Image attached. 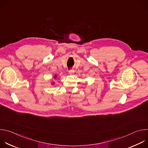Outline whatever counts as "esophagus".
Masks as SVG:
<instances>
[{
	"mask_svg": "<svg viewBox=\"0 0 148 148\" xmlns=\"http://www.w3.org/2000/svg\"><path fill=\"white\" fill-rule=\"evenodd\" d=\"M69 73L70 75H73L74 73V70H69Z\"/></svg>",
	"mask_w": 148,
	"mask_h": 148,
	"instance_id": "esophagus-1",
	"label": "esophagus"
}]
</instances>
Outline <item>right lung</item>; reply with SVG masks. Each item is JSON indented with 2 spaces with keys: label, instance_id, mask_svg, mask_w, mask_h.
<instances>
[{
  "label": "right lung",
  "instance_id": "add662e5",
  "mask_svg": "<svg viewBox=\"0 0 148 148\" xmlns=\"http://www.w3.org/2000/svg\"><path fill=\"white\" fill-rule=\"evenodd\" d=\"M54 78H56V75H55V76H54Z\"/></svg>",
  "mask_w": 148,
  "mask_h": 148
}]
</instances>
